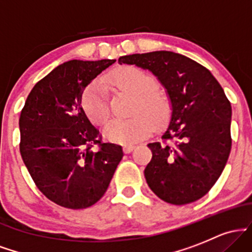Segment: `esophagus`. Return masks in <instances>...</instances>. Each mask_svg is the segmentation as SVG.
<instances>
[{"instance_id": "34e87169", "label": "esophagus", "mask_w": 252, "mask_h": 252, "mask_svg": "<svg viewBox=\"0 0 252 252\" xmlns=\"http://www.w3.org/2000/svg\"><path fill=\"white\" fill-rule=\"evenodd\" d=\"M134 149H135V146H124L123 147V152L126 153V154H129V153H131Z\"/></svg>"}]
</instances>
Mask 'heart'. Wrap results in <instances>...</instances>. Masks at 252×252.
Listing matches in <instances>:
<instances>
[{
    "label": "heart",
    "mask_w": 252,
    "mask_h": 252,
    "mask_svg": "<svg viewBox=\"0 0 252 252\" xmlns=\"http://www.w3.org/2000/svg\"><path fill=\"white\" fill-rule=\"evenodd\" d=\"M106 82L120 91L134 96L126 120L110 122L104 135L115 143L131 144L143 140L155 128L168 122L172 114V102L166 92L155 86V79L148 72L132 65L121 66L106 76ZM83 108L90 120L97 126H104L110 117V109L103 86L91 83L83 94Z\"/></svg>",
    "instance_id": "1"
}]
</instances>
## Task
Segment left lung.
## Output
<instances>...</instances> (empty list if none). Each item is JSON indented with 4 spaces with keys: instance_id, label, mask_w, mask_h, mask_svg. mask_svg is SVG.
Returning <instances> with one entry per match:
<instances>
[{
    "instance_id": "1",
    "label": "left lung",
    "mask_w": 252,
    "mask_h": 252,
    "mask_svg": "<svg viewBox=\"0 0 252 252\" xmlns=\"http://www.w3.org/2000/svg\"><path fill=\"white\" fill-rule=\"evenodd\" d=\"M120 63L152 71L167 89L173 114L162 142L149 143L144 169L150 189L163 201L185 205L212 189L231 152V104L206 67L168 51L131 54Z\"/></svg>"
}]
</instances>
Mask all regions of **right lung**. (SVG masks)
<instances>
[{"instance_id":"1","label":"right lung","mask_w":252,"mask_h":252,"mask_svg":"<svg viewBox=\"0 0 252 252\" xmlns=\"http://www.w3.org/2000/svg\"><path fill=\"white\" fill-rule=\"evenodd\" d=\"M116 60H70L35 84L20 115V153L40 192L59 206H92L108 189L122 147L103 142L82 106L84 89Z\"/></svg>"}]
</instances>
